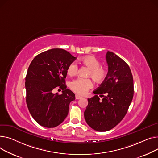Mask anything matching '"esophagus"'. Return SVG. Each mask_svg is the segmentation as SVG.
I'll use <instances>...</instances> for the list:
<instances>
[{
    "label": "esophagus",
    "instance_id": "34e87169",
    "mask_svg": "<svg viewBox=\"0 0 158 158\" xmlns=\"http://www.w3.org/2000/svg\"><path fill=\"white\" fill-rule=\"evenodd\" d=\"M75 98H76L77 99H81L82 97H81V96L78 95V94H76V95H75Z\"/></svg>",
    "mask_w": 158,
    "mask_h": 158
}]
</instances>
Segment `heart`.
<instances>
[{"label":"heart","mask_w":158,"mask_h":158,"mask_svg":"<svg viewBox=\"0 0 158 158\" xmlns=\"http://www.w3.org/2000/svg\"><path fill=\"white\" fill-rule=\"evenodd\" d=\"M80 62L89 69L88 76L90 77L94 81L100 83L103 81L108 75V70L100 66V61L94 56H86L82 58ZM78 66L76 62H72L67 69V73L69 76L76 75L78 72ZM72 90L79 94H85L92 87V83L90 79L78 78L73 80L69 85Z\"/></svg>","instance_id":"1"}]
</instances>
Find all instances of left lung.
<instances>
[{
	"label": "left lung",
	"instance_id": "8db88e82",
	"mask_svg": "<svg viewBox=\"0 0 158 158\" xmlns=\"http://www.w3.org/2000/svg\"><path fill=\"white\" fill-rule=\"evenodd\" d=\"M106 60L108 75L88 99L84 112L87 124L98 131H107L116 126L126 115L134 94L133 78L130 68L121 58L108 51ZM103 97L100 100L98 96ZM106 96H104V94Z\"/></svg>",
	"mask_w": 158,
	"mask_h": 158
}]
</instances>
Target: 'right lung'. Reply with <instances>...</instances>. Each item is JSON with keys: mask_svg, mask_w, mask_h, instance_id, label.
<instances>
[{"mask_svg": "<svg viewBox=\"0 0 158 158\" xmlns=\"http://www.w3.org/2000/svg\"><path fill=\"white\" fill-rule=\"evenodd\" d=\"M76 57L66 50L53 48L38 54L31 62L25 77L27 105L33 118L45 127L61 124L68 114L75 95L66 89L65 78L69 65ZM62 89L54 94V88Z\"/></svg>", "mask_w": 158, "mask_h": 158, "instance_id": "obj_1", "label": "right lung"}]
</instances>
